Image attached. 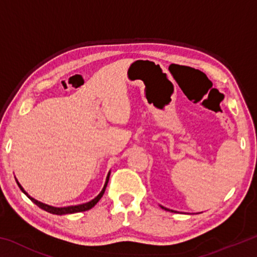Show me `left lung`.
<instances>
[{
    "label": "left lung",
    "instance_id": "1",
    "mask_svg": "<svg viewBox=\"0 0 257 257\" xmlns=\"http://www.w3.org/2000/svg\"><path fill=\"white\" fill-rule=\"evenodd\" d=\"M161 207H162V208H164V210L165 211H170V210H169V208H167V207H164V206H161ZM173 212V211H172Z\"/></svg>",
    "mask_w": 257,
    "mask_h": 257
}]
</instances>
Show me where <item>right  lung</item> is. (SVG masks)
Returning a JSON list of instances; mask_svg holds the SVG:
<instances>
[{
  "mask_svg": "<svg viewBox=\"0 0 257 257\" xmlns=\"http://www.w3.org/2000/svg\"><path fill=\"white\" fill-rule=\"evenodd\" d=\"M108 178H110V172H108V175H107V177H106L105 185H104L102 191L97 195L96 197H95L94 199H92V201L88 202V203H85V204H80V205L67 206V207H54V206H50V205H47V204H44V203H42V202H38L37 199H35V198H33L32 196H29L27 191H26V190L23 188V186H21V185L19 184V181H17V184H18L19 188H20V189H21V191H23V193L26 195V196H27V197H28V198L30 199V201H32L33 203L36 204V205H37L38 207H41L42 210H44V211L49 212V213H52V214L63 215V214H72V213H78V212L88 211V210H90V208H92V207H94L95 205H96L97 202L99 201V199L102 198L103 194H104V191H105V188H106L107 182H108Z\"/></svg>",
  "mask_w": 257,
  "mask_h": 257,
  "instance_id": "1",
  "label": "right lung"
}]
</instances>
